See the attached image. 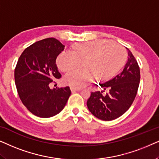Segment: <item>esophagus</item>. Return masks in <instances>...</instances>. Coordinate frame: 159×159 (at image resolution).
<instances>
[{
    "label": "esophagus",
    "mask_w": 159,
    "mask_h": 159,
    "mask_svg": "<svg viewBox=\"0 0 159 159\" xmlns=\"http://www.w3.org/2000/svg\"><path fill=\"white\" fill-rule=\"evenodd\" d=\"M70 89H71V92H77V91L81 90V89H80V88H76V87H71Z\"/></svg>",
    "instance_id": "34e87169"
}]
</instances>
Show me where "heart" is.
<instances>
[{"label":"heart","mask_w":159,"mask_h":159,"mask_svg":"<svg viewBox=\"0 0 159 159\" xmlns=\"http://www.w3.org/2000/svg\"><path fill=\"white\" fill-rule=\"evenodd\" d=\"M124 58L121 46L112 41L97 40L73 46V52L63 51L57 58V65L67 71L81 65L86 67L73 70L64 76L65 83L74 87H82L92 81L95 75L107 78L115 73Z\"/></svg>","instance_id":"obj_1"}]
</instances>
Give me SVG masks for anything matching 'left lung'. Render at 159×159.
Masks as SVG:
<instances>
[{"label":"left lung","instance_id":"8db88e82","mask_svg":"<svg viewBox=\"0 0 159 159\" xmlns=\"http://www.w3.org/2000/svg\"><path fill=\"white\" fill-rule=\"evenodd\" d=\"M127 49V58L121 71L113 78L99 84L106 94L102 92H92L87 107L95 117L103 120H112L122 116L132 105L138 89L140 72L132 53ZM104 92V91H103Z\"/></svg>","mask_w":159,"mask_h":159}]
</instances>
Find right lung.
<instances>
[{
  "label": "right lung",
  "instance_id": "obj_1",
  "mask_svg": "<svg viewBox=\"0 0 159 159\" xmlns=\"http://www.w3.org/2000/svg\"><path fill=\"white\" fill-rule=\"evenodd\" d=\"M65 45L54 38L37 41L25 48L14 70L16 89L27 110L41 118L60 113L70 96L69 86L49 88L55 78H61L56 59Z\"/></svg>",
  "mask_w": 159,
  "mask_h": 159
}]
</instances>
